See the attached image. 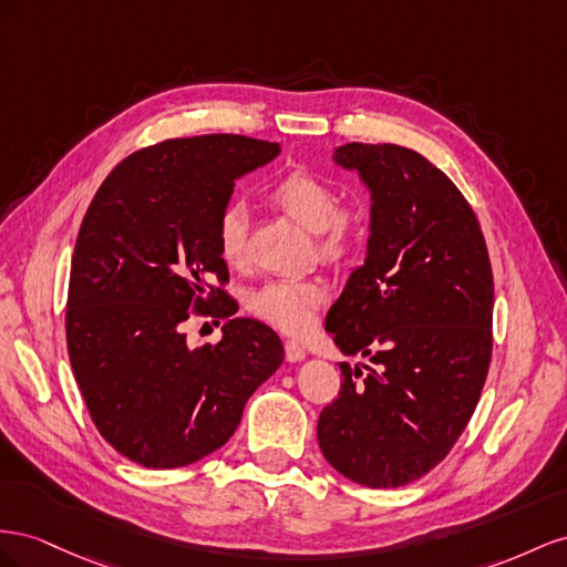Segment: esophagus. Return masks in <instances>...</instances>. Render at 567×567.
<instances>
[{"label":"esophagus","mask_w":567,"mask_h":567,"mask_svg":"<svg viewBox=\"0 0 567 567\" xmlns=\"http://www.w3.org/2000/svg\"><path fill=\"white\" fill-rule=\"evenodd\" d=\"M285 359L289 363H299L306 359V349L299 342H295V339H289V342H285Z\"/></svg>","instance_id":"34e87169"}]
</instances>
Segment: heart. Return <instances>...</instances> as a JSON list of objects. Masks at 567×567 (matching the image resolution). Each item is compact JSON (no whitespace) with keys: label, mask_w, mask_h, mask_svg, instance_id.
<instances>
[{"label":"heart","mask_w":567,"mask_h":567,"mask_svg":"<svg viewBox=\"0 0 567 567\" xmlns=\"http://www.w3.org/2000/svg\"><path fill=\"white\" fill-rule=\"evenodd\" d=\"M270 199L297 220L301 228L318 233V249L332 264H344L361 251L368 223L359 206H337L334 187L309 171H292L275 183ZM216 239L223 261L239 266L247 258L249 212L245 202L223 206L216 223ZM328 299L322 280H272L249 299L254 316L285 332H303L313 326L318 306Z\"/></svg>","instance_id":"obj_1"}]
</instances>
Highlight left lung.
Returning a JSON list of instances; mask_svg holds the SVG:
<instances>
[{"label": "left lung", "instance_id": "left-lung-1", "mask_svg": "<svg viewBox=\"0 0 567 567\" xmlns=\"http://www.w3.org/2000/svg\"><path fill=\"white\" fill-rule=\"evenodd\" d=\"M332 161L370 192V235L326 330L375 368L342 363L318 444L351 482L401 487L449 454L480 401L492 359L489 254L471 204L425 156L351 142Z\"/></svg>", "mask_w": 567, "mask_h": 567}]
</instances>
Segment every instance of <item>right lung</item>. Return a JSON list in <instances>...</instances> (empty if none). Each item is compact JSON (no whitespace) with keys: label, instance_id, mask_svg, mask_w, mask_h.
Instances as JSON below:
<instances>
[{"label":"right lung","instance_id":"right-lung-1","mask_svg":"<svg viewBox=\"0 0 567 567\" xmlns=\"http://www.w3.org/2000/svg\"><path fill=\"white\" fill-rule=\"evenodd\" d=\"M280 154L245 135L166 140L109 173L80 225L66 339L75 382L104 440L144 467L168 471L214 454L249 396L285 361L280 337L233 318L216 223L235 181ZM194 305L228 317L221 342L189 348Z\"/></svg>","mask_w":567,"mask_h":567}]
</instances>
